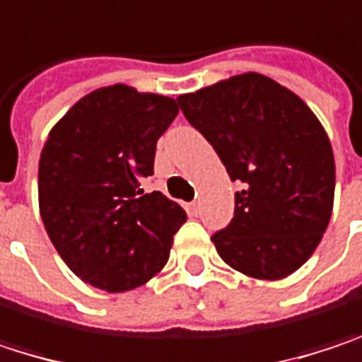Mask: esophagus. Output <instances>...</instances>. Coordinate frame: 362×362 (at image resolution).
Listing matches in <instances>:
<instances>
[{"label": "esophagus", "instance_id": "esophagus-1", "mask_svg": "<svg viewBox=\"0 0 362 362\" xmlns=\"http://www.w3.org/2000/svg\"><path fill=\"white\" fill-rule=\"evenodd\" d=\"M187 212H189L192 216H198V214H200V202L187 204Z\"/></svg>", "mask_w": 362, "mask_h": 362}]
</instances>
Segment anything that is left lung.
I'll return each instance as SVG.
<instances>
[{
	"instance_id": "8db88e82",
	"label": "left lung",
	"mask_w": 362,
	"mask_h": 362,
	"mask_svg": "<svg viewBox=\"0 0 362 362\" xmlns=\"http://www.w3.org/2000/svg\"><path fill=\"white\" fill-rule=\"evenodd\" d=\"M214 148L235 194L231 223L212 235L218 256L256 279H284L319 246L334 208L336 162L313 110L273 78L244 72L177 98Z\"/></svg>"
}]
</instances>
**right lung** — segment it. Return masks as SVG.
<instances>
[{
  "instance_id": "1",
  "label": "right lung",
  "mask_w": 362,
  "mask_h": 362,
  "mask_svg": "<svg viewBox=\"0 0 362 362\" xmlns=\"http://www.w3.org/2000/svg\"><path fill=\"white\" fill-rule=\"evenodd\" d=\"M179 114L173 98L129 85L102 87L68 110L41 150L39 212L45 231L85 284L127 292L150 281L168 260L187 214L160 192L156 141Z\"/></svg>"
}]
</instances>
